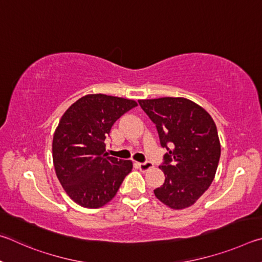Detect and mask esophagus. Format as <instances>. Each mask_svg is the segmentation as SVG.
Wrapping results in <instances>:
<instances>
[{
    "instance_id": "esophagus-1",
    "label": "esophagus",
    "mask_w": 262,
    "mask_h": 262,
    "mask_svg": "<svg viewBox=\"0 0 262 262\" xmlns=\"http://www.w3.org/2000/svg\"><path fill=\"white\" fill-rule=\"evenodd\" d=\"M138 167H139L141 171H147L153 167V164L150 163L149 161H146V162H143V163H138Z\"/></svg>"
}]
</instances>
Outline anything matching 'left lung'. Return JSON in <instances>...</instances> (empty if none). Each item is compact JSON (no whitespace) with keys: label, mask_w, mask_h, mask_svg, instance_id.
Here are the masks:
<instances>
[{"label":"left lung","mask_w":262,"mask_h":262,"mask_svg":"<svg viewBox=\"0 0 262 262\" xmlns=\"http://www.w3.org/2000/svg\"><path fill=\"white\" fill-rule=\"evenodd\" d=\"M139 104L168 150L160 166L166 181L154 194L172 209L190 207L216 173L221 155L216 125L203 107L185 98L146 99L139 100Z\"/></svg>","instance_id":"8db88e82"}]
</instances>
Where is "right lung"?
<instances>
[{"mask_svg":"<svg viewBox=\"0 0 262 262\" xmlns=\"http://www.w3.org/2000/svg\"><path fill=\"white\" fill-rule=\"evenodd\" d=\"M137 107L135 100L89 94L67 109L55 130L53 162L67 194L86 208L109 203L132 170V161L108 157L104 140L117 119Z\"/></svg>","mask_w":262,"mask_h":262,"instance_id":"1","label":"right lung"}]
</instances>
